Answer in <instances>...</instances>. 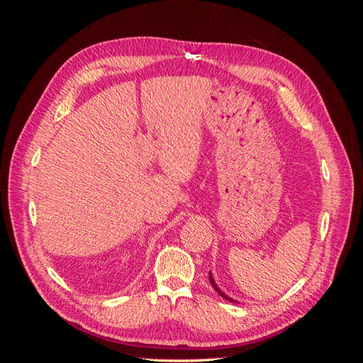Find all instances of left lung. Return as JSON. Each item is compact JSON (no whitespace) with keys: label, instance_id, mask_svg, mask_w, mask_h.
I'll use <instances>...</instances> for the list:
<instances>
[{"label":"left lung","instance_id":"8db88e82","mask_svg":"<svg viewBox=\"0 0 363 363\" xmlns=\"http://www.w3.org/2000/svg\"><path fill=\"white\" fill-rule=\"evenodd\" d=\"M208 280H211V283H212V286L215 288V291L219 294V295H221L223 296V298H225V300H228V301H233V303H236L233 298H230V296H227L221 289H219L218 286H216V283H215V280H213V276H212V274L211 272H208Z\"/></svg>","mask_w":363,"mask_h":363}]
</instances>
